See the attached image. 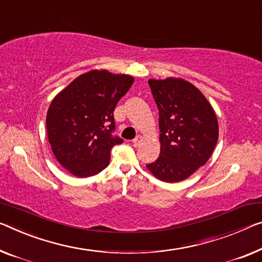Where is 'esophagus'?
Listing matches in <instances>:
<instances>
[{
  "label": "esophagus",
  "mask_w": 262,
  "mask_h": 262,
  "mask_svg": "<svg viewBox=\"0 0 262 262\" xmlns=\"http://www.w3.org/2000/svg\"><path fill=\"white\" fill-rule=\"evenodd\" d=\"M143 139H144V137L143 136H137L136 138L132 140V144H134V146H139L140 144H142V142H143Z\"/></svg>",
  "instance_id": "obj_1"
}]
</instances>
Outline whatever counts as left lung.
<instances>
[{
  "mask_svg": "<svg viewBox=\"0 0 262 262\" xmlns=\"http://www.w3.org/2000/svg\"><path fill=\"white\" fill-rule=\"evenodd\" d=\"M159 110L160 155L146 166L166 183L182 182L210 158L219 136L216 116L205 96L184 79H150Z\"/></svg>",
  "mask_w": 262,
  "mask_h": 262,
  "instance_id": "8db88e82",
  "label": "left lung"
}]
</instances>
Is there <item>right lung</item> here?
<instances>
[{
	"instance_id": "add662e5",
	"label": "right lung",
	"mask_w": 262,
	"mask_h": 262,
	"mask_svg": "<svg viewBox=\"0 0 262 262\" xmlns=\"http://www.w3.org/2000/svg\"><path fill=\"white\" fill-rule=\"evenodd\" d=\"M134 77L92 70L78 76L52 100L47 114L48 139L64 168L76 177H91L110 163L115 136V107Z\"/></svg>"
}]
</instances>
